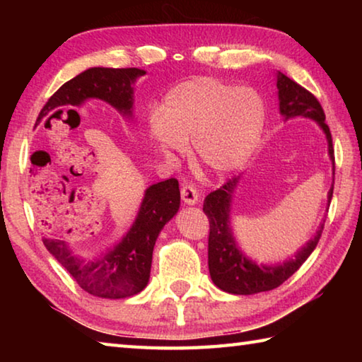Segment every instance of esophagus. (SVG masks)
<instances>
[{
    "mask_svg": "<svg viewBox=\"0 0 362 362\" xmlns=\"http://www.w3.org/2000/svg\"><path fill=\"white\" fill-rule=\"evenodd\" d=\"M180 194H182V201L185 204L193 206L198 203V189H196V187L192 185V183H183L180 188Z\"/></svg>",
    "mask_w": 362,
    "mask_h": 362,
    "instance_id": "1",
    "label": "esophagus"
}]
</instances>
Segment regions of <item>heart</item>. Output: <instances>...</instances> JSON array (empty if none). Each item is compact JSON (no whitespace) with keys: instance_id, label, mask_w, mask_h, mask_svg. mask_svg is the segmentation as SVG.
Masks as SVG:
<instances>
[{"instance_id":"heart-1","label":"heart","mask_w":362,"mask_h":362,"mask_svg":"<svg viewBox=\"0 0 362 362\" xmlns=\"http://www.w3.org/2000/svg\"><path fill=\"white\" fill-rule=\"evenodd\" d=\"M265 107L252 89L218 79L183 83L150 119L151 139L173 159L194 142L199 163L212 174H226L249 156L260 137Z\"/></svg>"}]
</instances>
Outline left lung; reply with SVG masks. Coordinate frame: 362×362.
<instances>
[{
    "label": "left lung",
    "mask_w": 362,
    "mask_h": 362,
    "mask_svg": "<svg viewBox=\"0 0 362 362\" xmlns=\"http://www.w3.org/2000/svg\"><path fill=\"white\" fill-rule=\"evenodd\" d=\"M278 97H279V112L284 119L303 116L317 122L326 134L329 145V156L334 163L335 156L332 146V136H330L329 126L326 124V115L321 103L316 97L306 90L302 86L292 81L289 76L278 71ZM240 182V177H233L226 180L216 192L206 196L203 211L209 218V246H207V263H209V273L218 289H222L235 296H252L257 292H265L276 289L286 279H289L297 269L303 265L315 247L320 243L324 225L317 228L313 240L306 243V246L298 250L293 259L286 260L279 265H257L255 262L247 259L236 246L235 238L230 226V206L233 192ZM334 193V185L327 193V203L330 204ZM327 204V206H329Z\"/></svg>",
    "instance_id": "8db88e82"
}]
</instances>
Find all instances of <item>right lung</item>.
Instances as JSON below:
<instances>
[{
	"instance_id": "add662e5",
	"label": "right lung",
	"mask_w": 362,
	"mask_h": 362,
	"mask_svg": "<svg viewBox=\"0 0 362 362\" xmlns=\"http://www.w3.org/2000/svg\"><path fill=\"white\" fill-rule=\"evenodd\" d=\"M144 75L145 70L140 69L94 66L86 70L60 86L42 107L36 122L54 108L79 107L88 99H100L131 118L134 83ZM179 206L180 189L175 179L148 187L131 230L99 259H81L71 254L69 244L51 233L42 238V243L83 291L102 298H126L136 296L148 284L156 238L179 211Z\"/></svg>"
}]
</instances>
